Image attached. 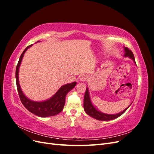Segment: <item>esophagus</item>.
<instances>
[{
	"label": "esophagus",
	"instance_id": "34e87169",
	"mask_svg": "<svg viewBox=\"0 0 154 154\" xmlns=\"http://www.w3.org/2000/svg\"><path fill=\"white\" fill-rule=\"evenodd\" d=\"M87 76L86 74H82V75L80 76V81L81 82H85L87 80Z\"/></svg>",
	"mask_w": 154,
	"mask_h": 154
}]
</instances>
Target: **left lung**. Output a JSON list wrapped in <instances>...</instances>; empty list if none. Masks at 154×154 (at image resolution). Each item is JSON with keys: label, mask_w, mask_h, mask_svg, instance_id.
I'll list each match as a JSON object with an SVG mask.
<instances>
[{"label": "left lung", "mask_w": 154, "mask_h": 154, "mask_svg": "<svg viewBox=\"0 0 154 154\" xmlns=\"http://www.w3.org/2000/svg\"><path fill=\"white\" fill-rule=\"evenodd\" d=\"M124 51H125V54L124 57H128L130 59H132L134 62L136 63V61H135V58L134 57V54L132 52L130 51L129 49L127 48L124 47ZM132 103H130V105L127 107L125 110L123 111L120 112L118 114H105L103 112H101V111H100L98 109H97L96 107L94 106V105H93L91 100V97H90V94H89V91H88V87H87V89L85 93V96H84V101H83V108H84V110L85 111V112L88 115L90 116L91 117L94 118L97 120H100V121H110V120H112L116 118H117L119 117L120 116H122L125 112L128 109V107L131 105Z\"/></svg>", "instance_id": "obj_1"}]
</instances>
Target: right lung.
<instances>
[{
	"label": "right lung",
	"instance_id": "1",
	"mask_svg": "<svg viewBox=\"0 0 154 154\" xmlns=\"http://www.w3.org/2000/svg\"><path fill=\"white\" fill-rule=\"evenodd\" d=\"M38 42L40 41L36 42ZM32 45L27 46L23 51L16 67L15 77L18 95H19L22 104L33 114L42 118L56 116L62 111L65 105V102H66V95L69 91H71L76 86V82H74L62 85L52 97L42 101H35L26 97L21 89L19 80H18V72H19V68L24 54L27 49H29Z\"/></svg>",
	"mask_w": 154,
	"mask_h": 154
}]
</instances>
